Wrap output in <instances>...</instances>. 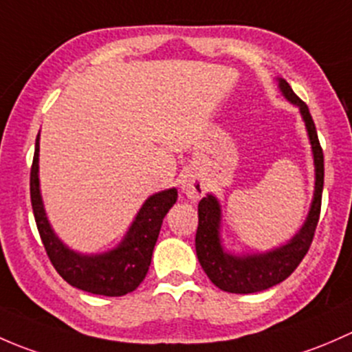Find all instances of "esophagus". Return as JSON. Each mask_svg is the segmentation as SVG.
I'll use <instances>...</instances> for the list:
<instances>
[{
	"label": "esophagus",
	"mask_w": 352,
	"mask_h": 352,
	"mask_svg": "<svg viewBox=\"0 0 352 352\" xmlns=\"http://www.w3.org/2000/svg\"><path fill=\"white\" fill-rule=\"evenodd\" d=\"M179 184H181V191H183V193L193 201L200 200L203 193H205V184H203L200 177L193 175V173H186V175H183Z\"/></svg>",
	"instance_id": "34e87169"
}]
</instances>
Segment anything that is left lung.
<instances>
[{
	"mask_svg": "<svg viewBox=\"0 0 352 352\" xmlns=\"http://www.w3.org/2000/svg\"><path fill=\"white\" fill-rule=\"evenodd\" d=\"M280 91L292 104L300 110L305 122L307 133L311 146V157L315 166V188L309 215L300 230L280 248L254 254H235L223 245L220 227H222V208L215 195L208 193L198 203V230L195 239L197 256L203 271L213 285L229 293H256L285 281L296 270L309 252L315 229L320 215L322 190H324V152L318 142L315 123L311 120L309 107L293 93L285 79H278Z\"/></svg>",
	"mask_w": 352,
	"mask_h": 352,
	"instance_id": "8db88e82",
	"label": "left lung"
}]
</instances>
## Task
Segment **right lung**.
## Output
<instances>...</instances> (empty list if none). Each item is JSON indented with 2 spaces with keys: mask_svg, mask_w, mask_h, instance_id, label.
Instances as JSON below:
<instances>
[{
  "mask_svg": "<svg viewBox=\"0 0 352 352\" xmlns=\"http://www.w3.org/2000/svg\"><path fill=\"white\" fill-rule=\"evenodd\" d=\"M38 151L41 133L35 140L30 171V198L43 248L57 273L71 286L93 295L123 296L133 292L149 271L152 251L157 242L162 220L177 200L176 188L151 195L144 201L117 248L101 254H82L64 244L47 219L38 179Z\"/></svg>",
  "mask_w": 352,
  "mask_h": 352,
  "instance_id": "add662e5",
  "label": "right lung"
}]
</instances>
